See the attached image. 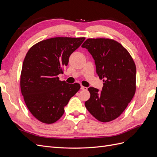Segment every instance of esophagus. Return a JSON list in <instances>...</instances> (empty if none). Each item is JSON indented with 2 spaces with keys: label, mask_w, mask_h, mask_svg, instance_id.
<instances>
[{
  "label": "esophagus",
  "mask_w": 157,
  "mask_h": 157,
  "mask_svg": "<svg viewBox=\"0 0 157 157\" xmlns=\"http://www.w3.org/2000/svg\"><path fill=\"white\" fill-rule=\"evenodd\" d=\"M81 89L82 90H87V87H85V86H81Z\"/></svg>",
  "instance_id": "34e87169"
}]
</instances>
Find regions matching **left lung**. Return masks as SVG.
I'll return each instance as SVG.
<instances>
[{
	"instance_id": "obj_1",
	"label": "left lung",
	"mask_w": 157,
	"mask_h": 157,
	"mask_svg": "<svg viewBox=\"0 0 157 157\" xmlns=\"http://www.w3.org/2000/svg\"><path fill=\"white\" fill-rule=\"evenodd\" d=\"M82 47L92 56L96 73L104 82L101 92L88 88L90 98L85 106L99 121H112L125 110L135 94L134 61L124 47L113 39H88Z\"/></svg>"
}]
</instances>
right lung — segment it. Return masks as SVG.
Listing matches in <instances>:
<instances>
[{"mask_svg": "<svg viewBox=\"0 0 157 157\" xmlns=\"http://www.w3.org/2000/svg\"><path fill=\"white\" fill-rule=\"evenodd\" d=\"M85 37H54L33 45L23 61L20 76L21 92L27 107L37 120L52 124L62 117L64 107L80 88L59 80L71 54Z\"/></svg>", "mask_w": 157, "mask_h": 157, "instance_id": "obj_1", "label": "right lung"}]
</instances>
